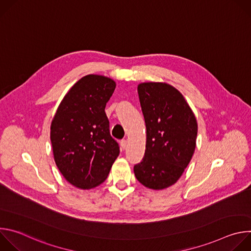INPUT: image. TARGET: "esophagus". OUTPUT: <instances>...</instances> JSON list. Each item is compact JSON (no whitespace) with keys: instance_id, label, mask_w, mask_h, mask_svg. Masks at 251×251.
Returning <instances> with one entry per match:
<instances>
[{"instance_id":"34e87169","label":"esophagus","mask_w":251,"mask_h":251,"mask_svg":"<svg viewBox=\"0 0 251 251\" xmlns=\"http://www.w3.org/2000/svg\"><path fill=\"white\" fill-rule=\"evenodd\" d=\"M120 146H121V149H122V150H125V149H126V147H127V141H126L125 139L121 140V142H120Z\"/></svg>"}]
</instances>
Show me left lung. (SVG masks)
I'll use <instances>...</instances> for the list:
<instances>
[{"mask_svg":"<svg viewBox=\"0 0 251 251\" xmlns=\"http://www.w3.org/2000/svg\"><path fill=\"white\" fill-rule=\"evenodd\" d=\"M138 94L147 140L144 157L134 166V174L145 187L163 190L180 178L193 157L197 119L182 93L170 84L141 83Z\"/></svg>","mask_w":251,"mask_h":251,"instance_id":"obj_1","label":"left lung"}]
</instances>
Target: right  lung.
I'll return each mask as SVG.
<instances>
[{
	"label": "right lung",
	"instance_id": "right-lung-1",
	"mask_svg": "<svg viewBox=\"0 0 251 251\" xmlns=\"http://www.w3.org/2000/svg\"><path fill=\"white\" fill-rule=\"evenodd\" d=\"M115 87L114 80L102 75L82 77L66 93L52 119L55 164L76 188L88 190L102 184L120 153L105 113Z\"/></svg>",
	"mask_w": 251,
	"mask_h": 251
}]
</instances>
